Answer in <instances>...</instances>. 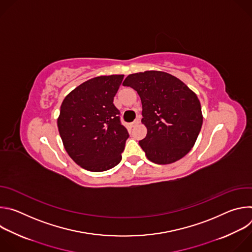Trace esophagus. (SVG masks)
<instances>
[{
	"label": "esophagus",
	"instance_id": "34e87169",
	"mask_svg": "<svg viewBox=\"0 0 252 252\" xmlns=\"http://www.w3.org/2000/svg\"><path fill=\"white\" fill-rule=\"evenodd\" d=\"M139 124V120H135L133 123H131V126H135Z\"/></svg>",
	"mask_w": 252,
	"mask_h": 252
}]
</instances>
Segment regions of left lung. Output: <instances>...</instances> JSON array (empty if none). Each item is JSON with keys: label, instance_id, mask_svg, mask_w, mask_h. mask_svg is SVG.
<instances>
[{"label": "left lung", "instance_id": "1", "mask_svg": "<svg viewBox=\"0 0 252 252\" xmlns=\"http://www.w3.org/2000/svg\"><path fill=\"white\" fill-rule=\"evenodd\" d=\"M123 85L135 90L140 97L141 123L148 133L139 146L148 159L169 164L187 156L203 121L196 94L176 77L160 70L128 75Z\"/></svg>", "mask_w": 252, "mask_h": 252}]
</instances>
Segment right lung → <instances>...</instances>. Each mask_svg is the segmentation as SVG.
<instances>
[{
    "mask_svg": "<svg viewBox=\"0 0 252 252\" xmlns=\"http://www.w3.org/2000/svg\"><path fill=\"white\" fill-rule=\"evenodd\" d=\"M124 75L93 78L63 100L58 128L63 145L77 164L94 172L111 169L122 160L126 128L114 104Z\"/></svg>",
    "mask_w": 252,
    "mask_h": 252,
    "instance_id": "obj_1",
    "label": "right lung"
}]
</instances>
